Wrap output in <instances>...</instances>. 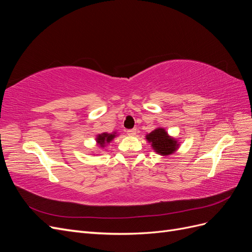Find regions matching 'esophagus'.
<instances>
[{
  "instance_id": "obj_1",
  "label": "esophagus",
  "mask_w": 252,
  "mask_h": 252,
  "mask_svg": "<svg viewBox=\"0 0 252 252\" xmlns=\"http://www.w3.org/2000/svg\"><path fill=\"white\" fill-rule=\"evenodd\" d=\"M127 134H128V135H131V136L135 135V134H136V129H135V128L128 129V130H127Z\"/></svg>"
}]
</instances>
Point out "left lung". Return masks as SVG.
Masks as SVG:
<instances>
[{"mask_svg": "<svg viewBox=\"0 0 252 252\" xmlns=\"http://www.w3.org/2000/svg\"><path fill=\"white\" fill-rule=\"evenodd\" d=\"M146 139L151 143V146L158 155L168 156L177 150L179 144L173 138L167 134L163 128H157L146 135Z\"/></svg>", "mask_w": 252, "mask_h": 252, "instance_id": "left-lung-1", "label": "left lung"}]
</instances>
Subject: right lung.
I'll return each mask as SVG.
<instances>
[{"label":"right lung","mask_w":252,"mask_h":252,"mask_svg":"<svg viewBox=\"0 0 252 252\" xmlns=\"http://www.w3.org/2000/svg\"><path fill=\"white\" fill-rule=\"evenodd\" d=\"M114 133L113 134H108V133H102V134H98L97 138H96V142L98 143V145H101V146H104L105 143H109L113 138H114Z\"/></svg>","instance_id":"add662e5"}]
</instances>
